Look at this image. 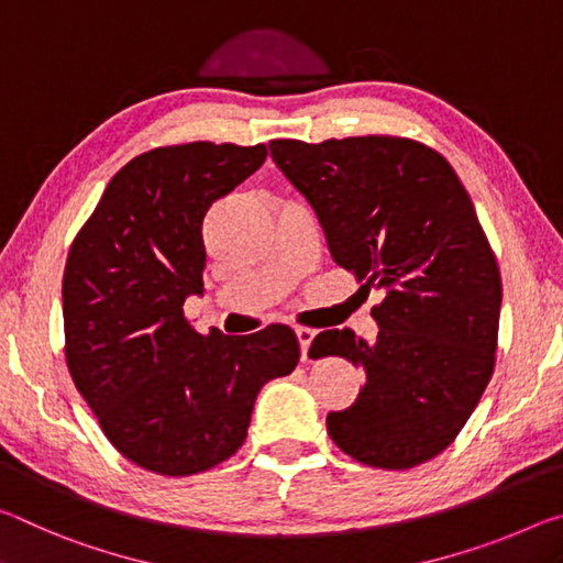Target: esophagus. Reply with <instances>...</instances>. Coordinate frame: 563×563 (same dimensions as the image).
<instances>
[{
	"instance_id": "1",
	"label": "esophagus",
	"mask_w": 563,
	"mask_h": 563,
	"mask_svg": "<svg viewBox=\"0 0 563 563\" xmlns=\"http://www.w3.org/2000/svg\"><path fill=\"white\" fill-rule=\"evenodd\" d=\"M297 339H299V346H301V358L307 362V354H309V344L311 339H314V329H307V327H297Z\"/></svg>"
}]
</instances>
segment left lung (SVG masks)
I'll return each mask as SVG.
<instances>
[{
    "instance_id": "8db88e82",
    "label": "left lung",
    "mask_w": 563,
    "mask_h": 563,
    "mask_svg": "<svg viewBox=\"0 0 563 563\" xmlns=\"http://www.w3.org/2000/svg\"><path fill=\"white\" fill-rule=\"evenodd\" d=\"M339 266L384 291L376 342L329 329L309 356L364 368L356 401L327 431L356 462L411 468L441 454L494 372L501 274L472 197L439 152L399 136L269 142Z\"/></svg>"
}]
</instances>
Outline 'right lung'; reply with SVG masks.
I'll return each mask as SVG.
<instances>
[{"mask_svg": "<svg viewBox=\"0 0 563 563\" xmlns=\"http://www.w3.org/2000/svg\"><path fill=\"white\" fill-rule=\"evenodd\" d=\"M264 159V144L211 142L134 156L69 249V374L104 437L146 472L191 476L227 462L244 444L262 386L299 362L289 327L205 336L181 309L205 291L209 207Z\"/></svg>", "mask_w": 563, "mask_h": 563, "instance_id": "obj_1", "label": "right lung"}]
</instances>
